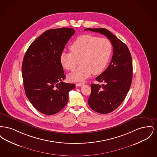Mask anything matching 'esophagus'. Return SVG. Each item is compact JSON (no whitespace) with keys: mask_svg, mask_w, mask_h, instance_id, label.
<instances>
[{"mask_svg":"<svg viewBox=\"0 0 157 157\" xmlns=\"http://www.w3.org/2000/svg\"><path fill=\"white\" fill-rule=\"evenodd\" d=\"M84 84V83H83V82H81V83H76V86H82V85H83Z\"/></svg>","mask_w":157,"mask_h":157,"instance_id":"34e87169","label":"esophagus"}]
</instances>
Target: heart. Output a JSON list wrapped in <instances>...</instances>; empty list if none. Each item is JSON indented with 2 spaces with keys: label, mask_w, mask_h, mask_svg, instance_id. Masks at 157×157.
Listing matches in <instances>:
<instances>
[{
  "label": "heart",
  "mask_w": 157,
  "mask_h": 157,
  "mask_svg": "<svg viewBox=\"0 0 157 157\" xmlns=\"http://www.w3.org/2000/svg\"><path fill=\"white\" fill-rule=\"evenodd\" d=\"M71 52H62L60 60L62 67L73 71L80 60L81 66L69 75L72 81H82L94 75L102 73L106 67L112 52L111 42L106 38L83 35L76 39L70 46Z\"/></svg>",
  "instance_id": "b5f03b06"
}]
</instances>
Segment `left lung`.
<instances>
[{"label":"left lung","mask_w":157,"mask_h":157,"mask_svg":"<svg viewBox=\"0 0 157 157\" xmlns=\"http://www.w3.org/2000/svg\"><path fill=\"white\" fill-rule=\"evenodd\" d=\"M108 37L113 46L112 60L108 67L96 78L103 84L92 83L88 99L90 108L95 112L106 114L115 110L127 96L132 79V61L127 45L105 28H86Z\"/></svg>","instance_id":"1"}]
</instances>
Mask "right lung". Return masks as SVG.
<instances>
[{
	"mask_svg": "<svg viewBox=\"0 0 157 157\" xmlns=\"http://www.w3.org/2000/svg\"><path fill=\"white\" fill-rule=\"evenodd\" d=\"M73 28L45 31L29 46L23 60V86L26 97L38 111L52 115L67 104L68 93L75 84L64 83L60 56L75 33Z\"/></svg>",
	"mask_w": 157,
	"mask_h": 157,
	"instance_id": "right-lung-1",
	"label": "right lung"
}]
</instances>
